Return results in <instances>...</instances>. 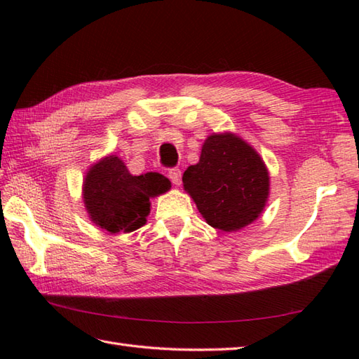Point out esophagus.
Wrapping results in <instances>:
<instances>
[{"label": "esophagus", "instance_id": "esophagus-1", "mask_svg": "<svg viewBox=\"0 0 359 359\" xmlns=\"http://www.w3.org/2000/svg\"><path fill=\"white\" fill-rule=\"evenodd\" d=\"M168 177L171 179V182L174 185H180L182 182V171L179 170V168H172V170L168 171Z\"/></svg>", "mask_w": 359, "mask_h": 359}]
</instances>
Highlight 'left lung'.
<instances>
[{
	"label": "left lung",
	"instance_id": "8db88e82",
	"mask_svg": "<svg viewBox=\"0 0 359 359\" xmlns=\"http://www.w3.org/2000/svg\"><path fill=\"white\" fill-rule=\"evenodd\" d=\"M182 182L207 224L222 231L255 222L270 191L264 160L231 133L210 135L199 162L187 168Z\"/></svg>",
	"mask_w": 359,
	"mask_h": 359
}]
</instances>
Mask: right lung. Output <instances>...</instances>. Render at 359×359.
I'll list each match as a JSON object with an SVG mask.
<instances>
[{"instance_id":"right-lung-1","label":"right lung","mask_w":359,"mask_h":359,"mask_svg":"<svg viewBox=\"0 0 359 359\" xmlns=\"http://www.w3.org/2000/svg\"><path fill=\"white\" fill-rule=\"evenodd\" d=\"M171 182L163 174L133 175L117 156L103 157L89 168L83 182V202L93 222L117 234L147 224L151 197L166 193Z\"/></svg>"}]
</instances>
